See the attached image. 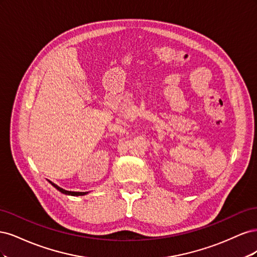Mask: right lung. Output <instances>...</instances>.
<instances>
[{"label":"right lung","mask_w":257,"mask_h":257,"mask_svg":"<svg viewBox=\"0 0 257 257\" xmlns=\"http://www.w3.org/2000/svg\"><path fill=\"white\" fill-rule=\"evenodd\" d=\"M54 188H56L59 192H61L62 194H65V195H71V196H83V195H85V194H88V192H71V191H65V190H63V189H61L60 186H58V185H56V184H53L52 182H50Z\"/></svg>","instance_id":"1"}]
</instances>
